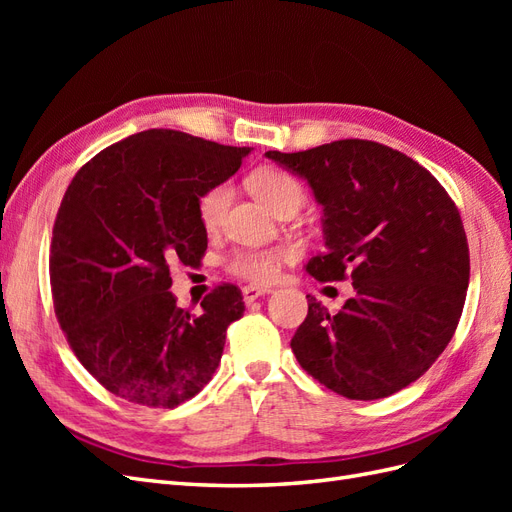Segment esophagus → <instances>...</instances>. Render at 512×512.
Returning a JSON list of instances; mask_svg holds the SVG:
<instances>
[{
  "mask_svg": "<svg viewBox=\"0 0 512 512\" xmlns=\"http://www.w3.org/2000/svg\"><path fill=\"white\" fill-rule=\"evenodd\" d=\"M267 292H271V288H262V286H245L243 288V301L250 305V303H254L258 297H262V294H267Z\"/></svg>",
  "mask_w": 512,
  "mask_h": 512,
  "instance_id": "34e87169",
  "label": "esophagus"
}]
</instances>
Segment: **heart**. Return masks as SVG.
Returning a JSON list of instances; mask_svg holds the SVG:
<instances>
[{
  "instance_id": "1",
  "label": "heart",
  "mask_w": 512,
  "mask_h": 512,
  "mask_svg": "<svg viewBox=\"0 0 512 512\" xmlns=\"http://www.w3.org/2000/svg\"><path fill=\"white\" fill-rule=\"evenodd\" d=\"M250 188L260 203H265L275 215H280L292 205L301 207L305 196L299 179H294L286 170L273 166H262L254 170L250 177ZM230 198L232 188L226 181L215 183L200 194L196 203L200 224L207 230L218 226L228 209ZM284 258V250H237L226 260V269L245 282L267 284L277 275V269H280V262Z\"/></svg>"
}]
</instances>
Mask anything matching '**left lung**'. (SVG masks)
<instances>
[{
	"mask_svg": "<svg viewBox=\"0 0 512 512\" xmlns=\"http://www.w3.org/2000/svg\"><path fill=\"white\" fill-rule=\"evenodd\" d=\"M267 158L305 177L322 205L324 252L305 271L354 286L337 314L307 294L290 342L299 365L348 399L406 389L451 342L466 303L470 250L453 198L406 153L361 138Z\"/></svg>",
	"mask_w": 512,
	"mask_h": 512,
	"instance_id": "obj_1",
	"label": "left lung"
}]
</instances>
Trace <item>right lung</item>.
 I'll return each mask as SVG.
<instances>
[{
	"mask_svg": "<svg viewBox=\"0 0 512 512\" xmlns=\"http://www.w3.org/2000/svg\"><path fill=\"white\" fill-rule=\"evenodd\" d=\"M250 147L145 130L91 158L61 200L51 241L55 316L76 359L106 391L147 408L192 399L218 369L235 284L215 286L192 316L170 292V265L207 250L200 194L239 170Z\"/></svg>",
	"mask_w": 512,
	"mask_h": 512,
	"instance_id": "1",
	"label": "right lung"
}]
</instances>
